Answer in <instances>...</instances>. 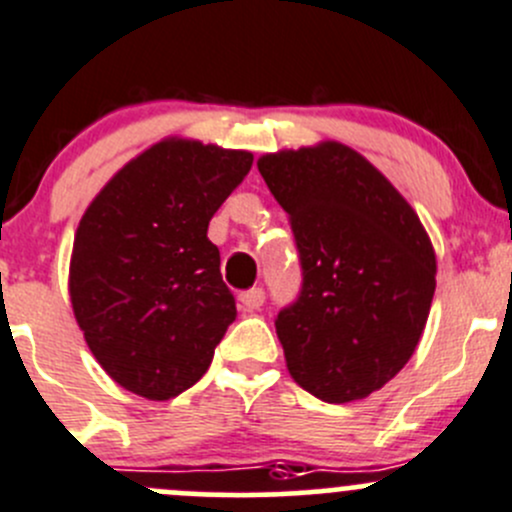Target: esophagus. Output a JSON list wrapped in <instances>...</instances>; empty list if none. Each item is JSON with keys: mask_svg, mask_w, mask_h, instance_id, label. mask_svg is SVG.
Instances as JSON below:
<instances>
[{"mask_svg": "<svg viewBox=\"0 0 512 512\" xmlns=\"http://www.w3.org/2000/svg\"><path fill=\"white\" fill-rule=\"evenodd\" d=\"M241 306L249 308V311H256V308L263 306V301H266V293H263V288H249V291H244L239 296Z\"/></svg>", "mask_w": 512, "mask_h": 512, "instance_id": "obj_1", "label": "esophagus"}]
</instances>
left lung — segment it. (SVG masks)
Here are the masks:
<instances>
[{"label": "left lung", "instance_id": "left-lung-1", "mask_svg": "<svg viewBox=\"0 0 512 512\" xmlns=\"http://www.w3.org/2000/svg\"><path fill=\"white\" fill-rule=\"evenodd\" d=\"M291 219L301 296L276 318L288 373L328 403L361 401L416 351L435 293V251L413 206L341 141L258 159Z\"/></svg>", "mask_w": 512, "mask_h": 512}]
</instances>
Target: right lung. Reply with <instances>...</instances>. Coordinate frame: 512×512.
I'll use <instances>...</instances> for the list:
<instances>
[{
	"label": "right lung",
	"instance_id": "1",
	"mask_svg": "<svg viewBox=\"0 0 512 512\" xmlns=\"http://www.w3.org/2000/svg\"><path fill=\"white\" fill-rule=\"evenodd\" d=\"M251 164V151L169 136L86 206L69 298L89 351L126 391L169 401L209 371L236 301L206 231Z\"/></svg>",
	"mask_w": 512,
	"mask_h": 512
}]
</instances>
